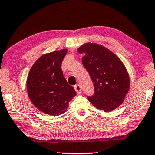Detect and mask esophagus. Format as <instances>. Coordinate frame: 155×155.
Segmentation results:
<instances>
[{"mask_svg": "<svg viewBox=\"0 0 155 155\" xmlns=\"http://www.w3.org/2000/svg\"><path fill=\"white\" fill-rule=\"evenodd\" d=\"M74 89L76 91V92H77L78 94H81V86L79 84H77L76 85V86H74Z\"/></svg>", "mask_w": 155, "mask_h": 155, "instance_id": "34e87169", "label": "esophagus"}]
</instances>
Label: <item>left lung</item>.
Here are the masks:
<instances>
[{
  "label": "left lung",
  "mask_w": 155,
  "mask_h": 155,
  "mask_svg": "<svg viewBox=\"0 0 155 155\" xmlns=\"http://www.w3.org/2000/svg\"><path fill=\"white\" fill-rule=\"evenodd\" d=\"M84 54L82 63L88 71L95 88L93 96H87L97 109L112 112L122 104L130 87L128 71L120 59L107 48L87 43L78 48Z\"/></svg>",
  "instance_id": "8db88e82"
}]
</instances>
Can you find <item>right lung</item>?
Returning <instances> with one entry per match:
<instances>
[{
	"label": "right lung",
	"instance_id": "right-lung-1",
	"mask_svg": "<svg viewBox=\"0 0 155 155\" xmlns=\"http://www.w3.org/2000/svg\"><path fill=\"white\" fill-rule=\"evenodd\" d=\"M67 53V49H62L41 56L27 77V92L31 102L51 116L66 112L69 102L77 95L73 87L67 84L61 68Z\"/></svg>",
	"mask_w": 155,
	"mask_h": 155
}]
</instances>
